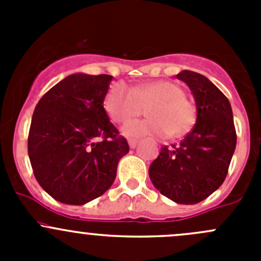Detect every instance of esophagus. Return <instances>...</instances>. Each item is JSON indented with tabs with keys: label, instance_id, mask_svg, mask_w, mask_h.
Masks as SVG:
<instances>
[{
	"label": "esophagus",
	"instance_id": "34e87169",
	"mask_svg": "<svg viewBox=\"0 0 261 261\" xmlns=\"http://www.w3.org/2000/svg\"><path fill=\"white\" fill-rule=\"evenodd\" d=\"M136 145H138V140H135V139H130V140H128V146H130L131 149H135Z\"/></svg>",
	"mask_w": 261,
	"mask_h": 261
}]
</instances>
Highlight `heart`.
I'll return each mask as SVG.
<instances>
[{
	"label": "heart",
	"instance_id": "1",
	"mask_svg": "<svg viewBox=\"0 0 261 261\" xmlns=\"http://www.w3.org/2000/svg\"><path fill=\"white\" fill-rule=\"evenodd\" d=\"M146 107L150 118L128 122L122 128L123 135L178 138L188 133L196 122L193 102L187 98L178 84L169 81L147 82L134 88L115 83L105 97V110L116 123L138 117Z\"/></svg>",
	"mask_w": 261,
	"mask_h": 261
}]
</instances>
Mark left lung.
Instances as JSON below:
<instances>
[{
  "instance_id": "obj_1",
  "label": "left lung",
  "mask_w": 261,
  "mask_h": 261,
  "mask_svg": "<svg viewBox=\"0 0 261 261\" xmlns=\"http://www.w3.org/2000/svg\"><path fill=\"white\" fill-rule=\"evenodd\" d=\"M177 78L193 93L197 122L179 145L162 147L149 175L163 196L180 204H194L225 180L236 147V130L227 97L211 81L191 70H183Z\"/></svg>"
}]
</instances>
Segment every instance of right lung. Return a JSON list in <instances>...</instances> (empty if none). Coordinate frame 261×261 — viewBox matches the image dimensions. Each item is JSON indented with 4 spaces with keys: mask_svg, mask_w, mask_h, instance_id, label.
<instances>
[{
    "mask_svg": "<svg viewBox=\"0 0 261 261\" xmlns=\"http://www.w3.org/2000/svg\"><path fill=\"white\" fill-rule=\"evenodd\" d=\"M112 75H68L40 98L28 151L41 188L65 204H84L114 183L128 144L103 107Z\"/></svg>",
    "mask_w": 261,
    "mask_h": 261,
    "instance_id": "1",
    "label": "right lung"
}]
</instances>
